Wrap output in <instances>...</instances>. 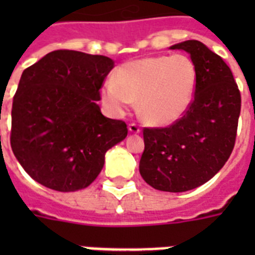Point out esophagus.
I'll use <instances>...</instances> for the list:
<instances>
[{
    "label": "esophagus",
    "mask_w": 255,
    "mask_h": 255,
    "mask_svg": "<svg viewBox=\"0 0 255 255\" xmlns=\"http://www.w3.org/2000/svg\"><path fill=\"white\" fill-rule=\"evenodd\" d=\"M128 129H129V132H132V133H139V132H140L139 124L131 123L129 126H128Z\"/></svg>",
    "instance_id": "1"
}]
</instances>
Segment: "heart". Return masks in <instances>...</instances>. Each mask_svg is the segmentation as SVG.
<instances>
[{
    "mask_svg": "<svg viewBox=\"0 0 255 255\" xmlns=\"http://www.w3.org/2000/svg\"><path fill=\"white\" fill-rule=\"evenodd\" d=\"M197 83V73L184 55H160L128 62L118 78L103 86L102 98L107 107L122 114L140 99V114L155 126L177 122L189 108Z\"/></svg>",
    "mask_w": 255,
    "mask_h": 255,
    "instance_id": "heart-1",
    "label": "heart"
}]
</instances>
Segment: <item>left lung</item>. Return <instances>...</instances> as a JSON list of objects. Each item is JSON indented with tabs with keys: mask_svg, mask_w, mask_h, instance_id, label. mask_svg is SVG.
Wrapping results in <instances>:
<instances>
[{
	"mask_svg": "<svg viewBox=\"0 0 255 255\" xmlns=\"http://www.w3.org/2000/svg\"><path fill=\"white\" fill-rule=\"evenodd\" d=\"M170 49L190 54L196 91L177 122L144 128L139 170L152 188L176 193L205 184L225 165L236 144L241 94L229 66L204 43L190 39Z\"/></svg>",
	"mask_w": 255,
	"mask_h": 255,
	"instance_id": "obj_1",
	"label": "left lung"
}]
</instances>
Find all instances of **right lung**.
<instances>
[{"mask_svg": "<svg viewBox=\"0 0 255 255\" xmlns=\"http://www.w3.org/2000/svg\"><path fill=\"white\" fill-rule=\"evenodd\" d=\"M114 61L55 50L23 70L11 108L10 145L26 173L46 188L74 192L91 184L127 124L96 104Z\"/></svg>", "mask_w": 255, "mask_h": 255, "instance_id": "add662e5", "label": "right lung"}]
</instances>
